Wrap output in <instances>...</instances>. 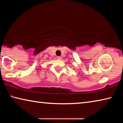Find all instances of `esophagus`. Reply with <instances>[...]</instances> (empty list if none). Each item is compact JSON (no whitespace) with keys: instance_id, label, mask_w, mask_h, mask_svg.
Here are the masks:
<instances>
[{"instance_id":"34e87169","label":"esophagus","mask_w":123,"mask_h":123,"mask_svg":"<svg viewBox=\"0 0 123 123\" xmlns=\"http://www.w3.org/2000/svg\"><path fill=\"white\" fill-rule=\"evenodd\" d=\"M57 58L58 59H62V57H60V56H58Z\"/></svg>"}]
</instances>
